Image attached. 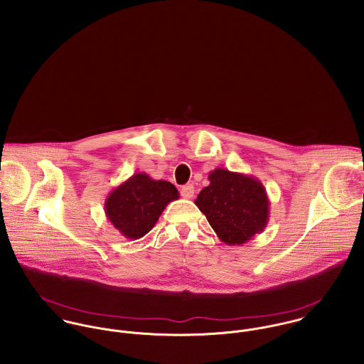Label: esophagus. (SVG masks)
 Segmentation results:
<instances>
[{"label":"esophagus","mask_w":364,"mask_h":364,"mask_svg":"<svg viewBox=\"0 0 364 364\" xmlns=\"http://www.w3.org/2000/svg\"><path fill=\"white\" fill-rule=\"evenodd\" d=\"M193 195H195V188H193V185L189 183V185H185V186L181 188V196H182V198H185V199H192Z\"/></svg>","instance_id":"34e87169"}]
</instances>
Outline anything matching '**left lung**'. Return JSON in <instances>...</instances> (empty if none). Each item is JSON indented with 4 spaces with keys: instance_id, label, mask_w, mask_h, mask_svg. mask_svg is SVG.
<instances>
[{
    "instance_id": "left-lung-1",
    "label": "left lung",
    "mask_w": 364,
    "mask_h": 364,
    "mask_svg": "<svg viewBox=\"0 0 364 364\" xmlns=\"http://www.w3.org/2000/svg\"><path fill=\"white\" fill-rule=\"evenodd\" d=\"M195 205L227 245H242L260 234L269 221V198L258 178L215 168L208 173Z\"/></svg>"
}]
</instances>
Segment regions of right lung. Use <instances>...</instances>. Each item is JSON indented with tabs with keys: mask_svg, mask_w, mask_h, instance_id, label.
<instances>
[{
	"mask_svg": "<svg viewBox=\"0 0 364 364\" xmlns=\"http://www.w3.org/2000/svg\"><path fill=\"white\" fill-rule=\"evenodd\" d=\"M178 198V189L171 182L139 172L107 195L105 214L123 237L139 240L151 231L164 208Z\"/></svg>",
	"mask_w": 364,
	"mask_h": 364,
	"instance_id": "obj_1",
	"label": "right lung"
}]
</instances>
